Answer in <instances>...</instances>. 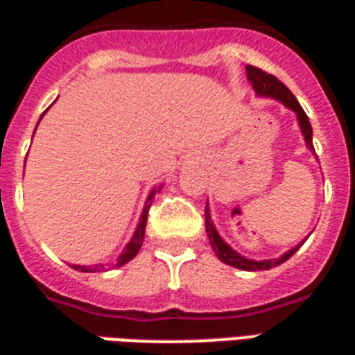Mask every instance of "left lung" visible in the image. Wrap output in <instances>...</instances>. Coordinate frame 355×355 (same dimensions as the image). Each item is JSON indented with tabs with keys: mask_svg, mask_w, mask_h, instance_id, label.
Wrapping results in <instances>:
<instances>
[{
	"mask_svg": "<svg viewBox=\"0 0 355 355\" xmlns=\"http://www.w3.org/2000/svg\"><path fill=\"white\" fill-rule=\"evenodd\" d=\"M247 79L248 83L252 85V90L256 92V96L258 97H270V99H276V101H280L284 107H287L289 110L297 114V121H298V127L302 130V136H304V141H306V147H308L311 153H315L313 149V128H311V123H309L308 116L306 112L302 110L300 107V103L297 101V97L293 96L291 90L287 88L284 83L276 79L275 75H269L261 71L259 68H254V66H247ZM205 221H206V232H208V239H210V245L214 248V252L219 259H221L223 263L227 265H232L236 269H243V270H267V269H272L276 265L284 263L287 259L291 258L293 254L297 252L298 248L302 247L304 241L308 239H302V241L295 245L293 248H289L287 252H284L280 258H272V259H250V258H245L241 256L239 252H236L230 245H228L219 232H217L216 225L211 221V216H210V208L206 205V210H205Z\"/></svg>",
	"mask_w": 355,
	"mask_h": 355,
	"instance_id": "left-lung-1",
	"label": "left lung"
}]
</instances>
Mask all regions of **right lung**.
I'll return each mask as SVG.
<instances>
[{
  "instance_id": "1",
  "label": "right lung",
  "mask_w": 355,
  "mask_h": 355,
  "mask_svg": "<svg viewBox=\"0 0 355 355\" xmlns=\"http://www.w3.org/2000/svg\"><path fill=\"white\" fill-rule=\"evenodd\" d=\"M44 114H42V116H44ZM36 127H38V125H36ZM33 136H35V134H33ZM160 189H162V186H158V188L153 189V191L149 193V197H147V200H145L144 211H141V216H139L138 227H136V230H134V236L130 237V241L125 245V248H123V252L118 256V259H116L114 267H121V265L128 263V261H130V259H132L134 256L139 252V248H141V243H144V236H145L147 214H149V208H150V205H153V197H155L156 191H160ZM71 267H73L75 270H80V272H97V270H103V265H94V267H90V265H71Z\"/></svg>"
}]
</instances>
